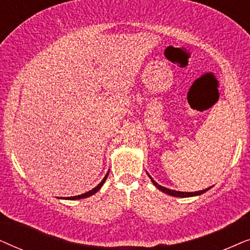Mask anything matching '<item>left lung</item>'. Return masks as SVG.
Masks as SVG:
<instances>
[{
	"label": "left lung",
	"mask_w": 250,
	"mask_h": 250,
	"mask_svg": "<svg viewBox=\"0 0 250 250\" xmlns=\"http://www.w3.org/2000/svg\"><path fill=\"white\" fill-rule=\"evenodd\" d=\"M149 178H151V181H152L153 184H154L155 188H158L160 191L167 193V194H169V195H172V197H178V198L195 197V195H200V194H202V193H205L206 191H208V189H210V188H206V189H202V191H197V192H179V191H174V189H169L167 188H164V186L159 185L158 183H156L154 179L151 177V176H149Z\"/></svg>",
	"instance_id": "8db88e82"
}]
</instances>
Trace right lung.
Listing matches in <instances>:
<instances>
[{
  "label": "right lung",
  "mask_w": 250,
  "mask_h": 250,
  "mask_svg": "<svg viewBox=\"0 0 250 250\" xmlns=\"http://www.w3.org/2000/svg\"><path fill=\"white\" fill-rule=\"evenodd\" d=\"M107 176H108V172L107 174H106V176L104 178H103V181L99 183V184L96 186L95 188H92V189H90V191L89 192H85V193H83V194H81V195H75V197H69V198H65V199H68V200H78V199H83V198H88V197H90V195H92V194H95V193H97L99 189H101V188L103 185H104V183H105V181H106V178H107Z\"/></svg>",
  "instance_id": "right-lung-1"
}]
</instances>
